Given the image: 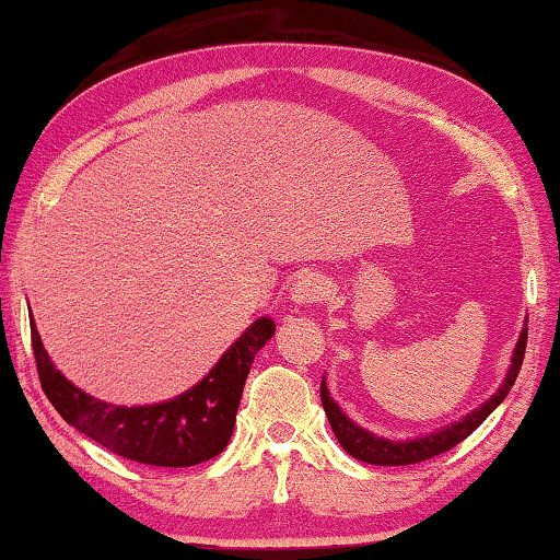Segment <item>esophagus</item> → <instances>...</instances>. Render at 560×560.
<instances>
[{
    "label": "esophagus",
    "mask_w": 560,
    "mask_h": 560,
    "mask_svg": "<svg viewBox=\"0 0 560 560\" xmlns=\"http://www.w3.org/2000/svg\"><path fill=\"white\" fill-rule=\"evenodd\" d=\"M324 298H329V282L316 272H304L292 284V302L302 304V307H312V304H319Z\"/></svg>",
    "instance_id": "obj_1"
}]
</instances>
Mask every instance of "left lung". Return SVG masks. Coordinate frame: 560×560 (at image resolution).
Masks as SVG:
<instances>
[{"mask_svg": "<svg viewBox=\"0 0 560 560\" xmlns=\"http://www.w3.org/2000/svg\"><path fill=\"white\" fill-rule=\"evenodd\" d=\"M526 331L529 329H524L520 341H516L512 365H510L508 377H504V385L488 399V402L472 411V415H468L466 419L451 424L448 429L436 431V434H429L424 439L407 441V444H393V441L373 436V434H368L365 429L355 427L353 421L339 409V405H336L329 397V389H326V383L322 380V405H324L326 417H329V424L334 429L336 439H339V444L343 446L348 456H353L363 463H373V466H411V463L429 460V458L439 456V453L451 451L453 446H458L463 439H468L472 431H476L482 421L492 415L494 407H498L502 399L508 397L516 375H520V368H522L524 353H526Z\"/></svg>", "mask_w": 560, "mask_h": 560, "instance_id": "left-lung-1", "label": "left lung"}]
</instances>
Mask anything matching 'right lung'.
I'll return each instance as SVG.
<instances>
[{
  "mask_svg": "<svg viewBox=\"0 0 560 560\" xmlns=\"http://www.w3.org/2000/svg\"><path fill=\"white\" fill-rule=\"evenodd\" d=\"M272 334L276 324L262 316L189 393L163 405L116 407L84 395L56 371L31 319L40 387L58 415L116 456L161 468L197 466L226 448L253 358Z\"/></svg>",
  "mask_w": 560,
  "mask_h": 560,
  "instance_id": "right-lung-1",
  "label": "right lung"
}]
</instances>
